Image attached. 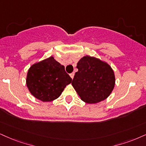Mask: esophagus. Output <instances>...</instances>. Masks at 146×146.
I'll use <instances>...</instances> for the list:
<instances>
[{"label": "esophagus", "instance_id": "1", "mask_svg": "<svg viewBox=\"0 0 146 146\" xmlns=\"http://www.w3.org/2000/svg\"><path fill=\"white\" fill-rule=\"evenodd\" d=\"M70 77H71V78H72V79H73V78H74V73L73 72V73L70 74Z\"/></svg>", "mask_w": 146, "mask_h": 146}]
</instances>
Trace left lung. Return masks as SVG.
<instances>
[{
    "mask_svg": "<svg viewBox=\"0 0 146 146\" xmlns=\"http://www.w3.org/2000/svg\"><path fill=\"white\" fill-rule=\"evenodd\" d=\"M72 85L81 100L97 104L105 100L115 86L114 70L107 62L89 55L82 57L77 63Z\"/></svg>",
    "mask_w": 146,
    "mask_h": 146,
    "instance_id": "left-lung-1",
    "label": "left lung"
}]
</instances>
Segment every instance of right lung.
Here are the masks:
<instances>
[{
	"label": "right lung",
	"mask_w": 146,
	"mask_h": 146,
	"mask_svg": "<svg viewBox=\"0 0 146 146\" xmlns=\"http://www.w3.org/2000/svg\"><path fill=\"white\" fill-rule=\"evenodd\" d=\"M71 82L72 78L65 71L64 66L53 56L32 65L27 73L28 90L35 98L43 102L56 100Z\"/></svg>",
	"instance_id": "add662e5"
}]
</instances>
